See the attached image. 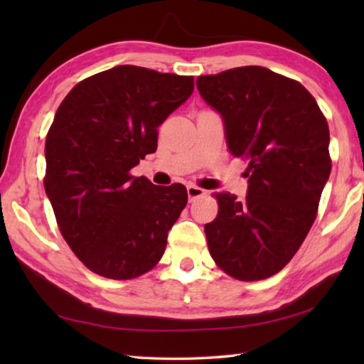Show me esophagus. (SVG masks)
<instances>
[{"label":"esophagus","mask_w":364,"mask_h":364,"mask_svg":"<svg viewBox=\"0 0 364 364\" xmlns=\"http://www.w3.org/2000/svg\"><path fill=\"white\" fill-rule=\"evenodd\" d=\"M204 194H205V191L202 188H197V186H194V184H188V197L191 202L196 200L197 197H202Z\"/></svg>","instance_id":"obj_1"}]
</instances>
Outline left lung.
Wrapping results in <instances>:
<instances>
[{
	"label": "left lung",
	"instance_id": "left-lung-1",
	"mask_svg": "<svg viewBox=\"0 0 364 364\" xmlns=\"http://www.w3.org/2000/svg\"><path fill=\"white\" fill-rule=\"evenodd\" d=\"M196 85L223 120L228 151L249 160L244 200L215 193L218 215L204 228L208 252L232 278H269L316 218L331 173L328 122L305 86L267 67H237Z\"/></svg>",
	"mask_w": 364,
	"mask_h": 364
}]
</instances>
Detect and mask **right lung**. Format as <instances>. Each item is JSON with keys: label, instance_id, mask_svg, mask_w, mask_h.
Wrapping results in <instances>:
<instances>
[{"label": "right lung", "instance_id": "obj_1", "mask_svg": "<svg viewBox=\"0 0 364 364\" xmlns=\"http://www.w3.org/2000/svg\"><path fill=\"white\" fill-rule=\"evenodd\" d=\"M193 91V77L117 65L73 86L54 115L46 196L73 254L104 278H138L164 255L188 191L130 170L156 152L157 128Z\"/></svg>", "mask_w": 364, "mask_h": 364}]
</instances>
